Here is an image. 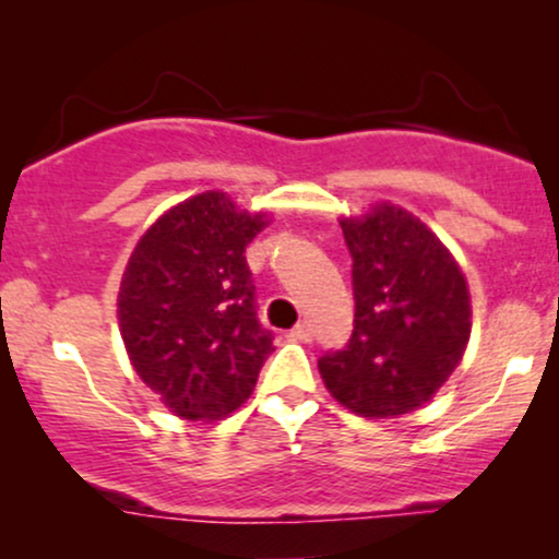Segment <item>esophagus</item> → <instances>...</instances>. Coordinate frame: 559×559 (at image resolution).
Listing matches in <instances>:
<instances>
[{"mask_svg": "<svg viewBox=\"0 0 559 559\" xmlns=\"http://www.w3.org/2000/svg\"><path fill=\"white\" fill-rule=\"evenodd\" d=\"M288 336L297 338V342H310V338H312L310 323H307V320H301V323H297L292 331H288Z\"/></svg>", "mask_w": 559, "mask_h": 559, "instance_id": "1", "label": "esophagus"}]
</instances>
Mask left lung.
<instances>
[{"label": "left lung", "instance_id": "1", "mask_svg": "<svg viewBox=\"0 0 559 559\" xmlns=\"http://www.w3.org/2000/svg\"><path fill=\"white\" fill-rule=\"evenodd\" d=\"M338 223L352 254L355 331L346 349L320 357V376L362 418L413 413L463 362L467 278L447 243L400 204L376 202Z\"/></svg>", "mask_w": 559, "mask_h": 559}]
</instances>
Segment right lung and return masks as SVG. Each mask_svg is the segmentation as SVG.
<instances>
[{
  "label": "right lung",
  "mask_w": 559,
  "mask_h": 559,
  "mask_svg": "<svg viewBox=\"0 0 559 559\" xmlns=\"http://www.w3.org/2000/svg\"><path fill=\"white\" fill-rule=\"evenodd\" d=\"M202 191L144 230L120 278L118 325L141 381L181 420H221L252 396L273 349L243 249L271 226Z\"/></svg>",
  "instance_id": "right-lung-1"
}]
</instances>
